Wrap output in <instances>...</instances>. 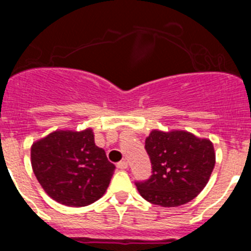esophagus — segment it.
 Segmentation results:
<instances>
[{
  "mask_svg": "<svg viewBox=\"0 0 251 251\" xmlns=\"http://www.w3.org/2000/svg\"><path fill=\"white\" fill-rule=\"evenodd\" d=\"M117 167H118L119 170H126V168H128V162L127 161L118 162V165H117Z\"/></svg>",
  "mask_w": 251,
  "mask_h": 251,
  "instance_id": "obj_1",
  "label": "esophagus"
}]
</instances>
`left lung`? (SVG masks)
I'll return each mask as SVG.
<instances>
[{"mask_svg":"<svg viewBox=\"0 0 251 251\" xmlns=\"http://www.w3.org/2000/svg\"><path fill=\"white\" fill-rule=\"evenodd\" d=\"M152 176L136 182L148 202L175 207L194 200L207 185L215 167L214 145L186 130H152L146 138Z\"/></svg>","mask_w":251,"mask_h":251,"instance_id":"left-lung-1","label":"left lung"}]
</instances>
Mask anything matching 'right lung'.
Wrapping results in <instances>:
<instances>
[{"label":"right lung","mask_w":251,"mask_h":251,"mask_svg":"<svg viewBox=\"0 0 251 251\" xmlns=\"http://www.w3.org/2000/svg\"><path fill=\"white\" fill-rule=\"evenodd\" d=\"M31 166L44 191L73 207L99 200L109 186L115 166L94 143L90 128L55 130L31 146Z\"/></svg>","instance_id":"1"}]
</instances>
